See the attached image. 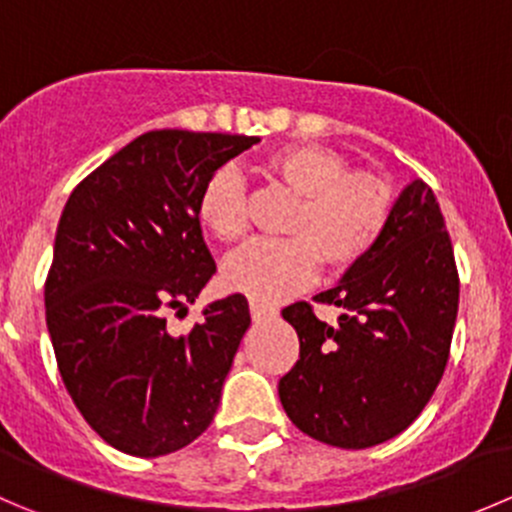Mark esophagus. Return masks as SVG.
<instances>
[{"mask_svg":"<svg viewBox=\"0 0 512 512\" xmlns=\"http://www.w3.org/2000/svg\"><path fill=\"white\" fill-rule=\"evenodd\" d=\"M250 315H252V320H255V322H262V320H270V317H275L277 310L272 305H265V302L252 300L250 302Z\"/></svg>","mask_w":512,"mask_h":512,"instance_id":"34e87169","label":"esophagus"}]
</instances>
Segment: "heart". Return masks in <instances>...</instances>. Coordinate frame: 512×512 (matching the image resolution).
<instances>
[{
	"label": "heart",
	"instance_id": "heart-1",
	"mask_svg": "<svg viewBox=\"0 0 512 512\" xmlns=\"http://www.w3.org/2000/svg\"><path fill=\"white\" fill-rule=\"evenodd\" d=\"M267 180L297 197L282 242H252L227 257L222 282L257 302H280L315 280L320 262L335 275L360 265L390 222L393 197L370 172H350L327 147L290 145L262 165ZM202 227L220 242H237L250 227L245 180L232 167L207 177L197 200Z\"/></svg>",
	"mask_w": 512,
	"mask_h": 512
}]
</instances>
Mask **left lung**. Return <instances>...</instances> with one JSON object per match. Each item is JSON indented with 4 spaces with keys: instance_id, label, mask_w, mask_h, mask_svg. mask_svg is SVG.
<instances>
[{
    "instance_id": "obj_1",
    "label": "left lung",
    "mask_w": 512,
    "mask_h": 512,
    "mask_svg": "<svg viewBox=\"0 0 512 512\" xmlns=\"http://www.w3.org/2000/svg\"><path fill=\"white\" fill-rule=\"evenodd\" d=\"M458 297L443 212L433 190L415 180L395 200L375 250L315 297L340 307L335 327L307 302L282 310L300 337V360L277 385L287 418L347 450L403 433L448 365Z\"/></svg>"
}]
</instances>
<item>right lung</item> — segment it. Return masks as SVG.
I'll use <instances>...</instances> for the list:
<instances>
[{"instance_id":"1","label":"right lung","mask_w":512,"mask_h":512,"mask_svg":"<svg viewBox=\"0 0 512 512\" xmlns=\"http://www.w3.org/2000/svg\"><path fill=\"white\" fill-rule=\"evenodd\" d=\"M257 137L155 130L84 177L64 205L44 285L64 388L89 428L137 458L175 453L210 428L242 335L245 295L215 300L187 335L167 307L215 275L197 200Z\"/></svg>"}]
</instances>
